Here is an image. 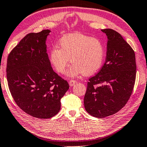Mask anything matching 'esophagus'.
Instances as JSON below:
<instances>
[{
	"instance_id": "esophagus-1",
	"label": "esophagus",
	"mask_w": 147,
	"mask_h": 147,
	"mask_svg": "<svg viewBox=\"0 0 147 147\" xmlns=\"http://www.w3.org/2000/svg\"><path fill=\"white\" fill-rule=\"evenodd\" d=\"M76 83V81L75 80H70L69 82V84L70 85V86H73Z\"/></svg>"
}]
</instances>
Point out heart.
Wrapping results in <instances>:
<instances>
[{"label":"heart","mask_w":147,"mask_h":147,"mask_svg":"<svg viewBox=\"0 0 147 147\" xmlns=\"http://www.w3.org/2000/svg\"><path fill=\"white\" fill-rule=\"evenodd\" d=\"M58 45L59 48L54 47L49 53V61L57 73H64L69 58L73 63L67 72L70 77L81 74L90 76L103 64L104 46L97 38L80 33L70 34L63 37Z\"/></svg>","instance_id":"heart-1"}]
</instances>
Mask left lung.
Listing matches in <instances>:
<instances>
[{
	"mask_svg": "<svg viewBox=\"0 0 147 147\" xmlns=\"http://www.w3.org/2000/svg\"><path fill=\"white\" fill-rule=\"evenodd\" d=\"M107 36L106 61L98 73L90 78L84 98L86 111L102 118L113 115L127 104L134 90L135 54L120 34L101 29Z\"/></svg>",
	"mask_w": 147,
	"mask_h": 147,
	"instance_id": "obj_1",
	"label": "left lung"
}]
</instances>
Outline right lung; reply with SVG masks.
<instances>
[{
	"instance_id": "add662e5",
	"label": "right lung",
	"mask_w": 147,
	"mask_h": 147,
	"mask_svg": "<svg viewBox=\"0 0 147 147\" xmlns=\"http://www.w3.org/2000/svg\"><path fill=\"white\" fill-rule=\"evenodd\" d=\"M50 32L46 29L27 34L9 54L7 65L8 86L16 104L40 119L58 113L61 99L69 88L51 67L46 44Z\"/></svg>"
}]
</instances>
